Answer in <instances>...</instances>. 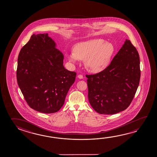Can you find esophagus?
<instances>
[{
  "mask_svg": "<svg viewBox=\"0 0 157 157\" xmlns=\"http://www.w3.org/2000/svg\"><path fill=\"white\" fill-rule=\"evenodd\" d=\"M78 77L79 78V79H82L83 78V75H78Z\"/></svg>",
  "mask_w": 157,
  "mask_h": 157,
  "instance_id": "obj_1",
  "label": "esophagus"
}]
</instances>
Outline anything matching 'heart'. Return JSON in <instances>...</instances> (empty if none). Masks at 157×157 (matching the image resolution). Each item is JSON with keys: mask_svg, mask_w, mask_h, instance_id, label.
I'll list each match as a JSON object with an SVG mask.
<instances>
[{"mask_svg": "<svg viewBox=\"0 0 157 157\" xmlns=\"http://www.w3.org/2000/svg\"><path fill=\"white\" fill-rule=\"evenodd\" d=\"M74 52L68 55L70 61L76 62L84 59L87 70L98 73L108 66L114 53V46L103 39H93L75 44Z\"/></svg>", "mask_w": 157, "mask_h": 157, "instance_id": "1", "label": "heart"}]
</instances>
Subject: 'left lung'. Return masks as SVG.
Wrapping results in <instances>:
<instances>
[{
  "instance_id": "8db88e82",
  "label": "left lung",
  "mask_w": 157,
  "mask_h": 157,
  "mask_svg": "<svg viewBox=\"0 0 157 157\" xmlns=\"http://www.w3.org/2000/svg\"><path fill=\"white\" fill-rule=\"evenodd\" d=\"M139 52L126 39L111 63L102 71L86 75L88 99L101 114H114L131 104L139 86L141 71Z\"/></svg>"
}]
</instances>
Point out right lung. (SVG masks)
I'll use <instances>...</instances> for the list:
<instances>
[{
  "mask_svg": "<svg viewBox=\"0 0 157 157\" xmlns=\"http://www.w3.org/2000/svg\"><path fill=\"white\" fill-rule=\"evenodd\" d=\"M55 46L48 34H33L18 55V86L29 106L41 113L59 111L77 75L64 68Z\"/></svg>",
  "mask_w": 157,
  "mask_h": 157,
  "instance_id": "1",
  "label": "right lung"
}]
</instances>
